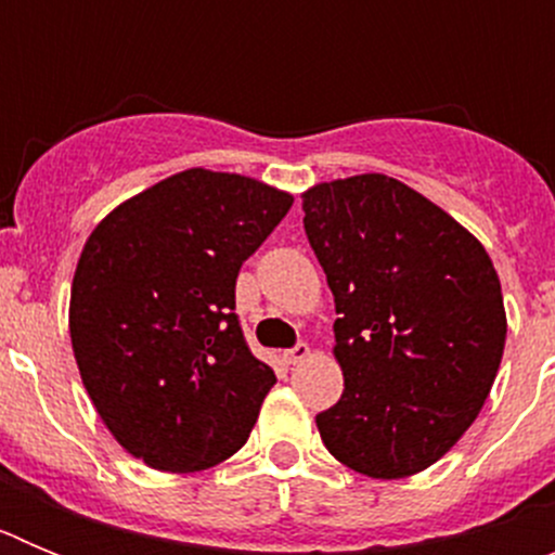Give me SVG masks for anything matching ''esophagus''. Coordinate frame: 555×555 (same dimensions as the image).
I'll return each mask as SVG.
<instances>
[{
  "instance_id": "1",
  "label": "esophagus",
  "mask_w": 555,
  "mask_h": 555,
  "mask_svg": "<svg viewBox=\"0 0 555 555\" xmlns=\"http://www.w3.org/2000/svg\"><path fill=\"white\" fill-rule=\"evenodd\" d=\"M308 352H311V350H308L306 341H297L292 350H283V361H286L288 366L300 364V361H306V358H308Z\"/></svg>"
}]
</instances>
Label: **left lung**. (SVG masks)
<instances>
[{
	"label": "left lung",
	"mask_w": 555,
	"mask_h": 555,
	"mask_svg": "<svg viewBox=\"0 0 555 555\" xmlns=\"http://www.w3.org/2000/svg\"><path fill=\"white\" fill-rule=\"evenodd\" d=\"M306 235L327 274L345 372L317 414L325 448L370 478L430 467L475 423L506 345L498 272L478 238L386 175L302 194Z\"/></svg>",
	"instance_id": "left-lung-1"
}]
</instances>
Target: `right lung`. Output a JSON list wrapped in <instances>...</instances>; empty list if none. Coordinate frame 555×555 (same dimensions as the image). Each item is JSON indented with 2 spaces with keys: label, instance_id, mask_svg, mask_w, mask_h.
Returning <instances> with one entry per match:
<instances>
[{
  "label": "right lung",
  "instance_id": "right-lung-1",
  "mask_svg": "<svg viewBox=\"0 0 555 555\" xmlns=\"http://www.w3.org/2000/svg\"><path fill=\"white\" fill-rule=\"evenodd\" d=\"M292 203L242 175L189 169L88 235L72 347L102 423L150 467L197 473L249 439L278 377L244 338L235 278Z\"/></svg>",
  "mask_w": 555,
  "mask_h": 555
}]
</instances>
